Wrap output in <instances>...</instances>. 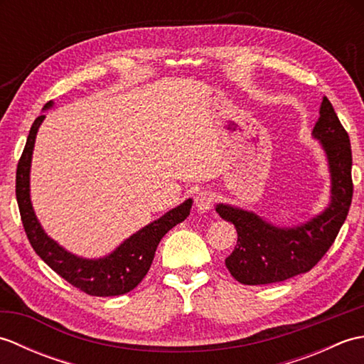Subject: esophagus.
<instances>
[{"instance_id": "esophagus-1", "label": "esophagus", "mask_w": 364, "mask_h": 364, "mask_svg": "<svg viewBox=\"0 0 364 364\" xmlns=\"http://www.w3.org/2000/svg\"><path fill=\"white\" fill-rule=\"evenodd\" d=\"M214 203V194L210 191H202L198 192L196 197V205L198 208V211H208Z\"/></svg>"}]
</instances>
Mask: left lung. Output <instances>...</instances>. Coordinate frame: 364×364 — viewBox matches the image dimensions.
<instances>
[{
  "label": "left lung",
  "mask_w": 364,
  "mask_h": 364,
  "mask_svg": "<svg viewBox=\"0 0 364 364\" xmlns=\"http://www.w3.org/2000/svg\"><path fill=\"white\" fill-rule=\"evenodd\" d=\"M313 136L327 154L331 200L322 214L294 228H280L250 211L218 205L220 218L237 231V244L225 266L239 283L269 284L311 270L335 242L353 196L350 139L333 106L323 97Z\"/></svg>",
  "instance_id": "1"
}]
</instances>
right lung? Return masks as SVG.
Instances as JSON below:
<instances>
[{
	"label": "right lung",
	"instance_id": "1",
	"mask_svg": "<svg viewBox=\"0 0 364 364\" xmlns=\"http://www.w3.org/2000/svg\"><path fill=\"white\" fill-rule=\"evenodd\" d=\"M51 106L53 102L46 103L45 109ZM43 119L45 115H38L31 127L25 150L17 166V176H15V196H17L23 228L26 231L31 245L54 272L89 296L109 297L133 291L149 272L161 239L168 230H172L176 223L183 222L189 215L192 200L188 198L186 202L170 210L158 220L139 230L105 258L86 259L75 257L45 235L31 205V158H33L37 129Z\"/></svg>",
	"mask_w": 364,
	"mask_h": 364
}]
</instances>
